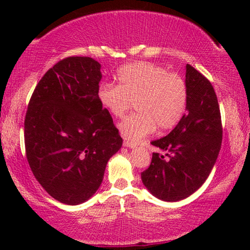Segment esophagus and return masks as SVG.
<instances>
[{
    "instance_id": "34e87169",
    "label": "esophagus",
    "mask_w": 250,
    "mask_h": 250,
    "mask_svg": "<svg viewBox=\"0 0 250 250\" xmlns=\"http://www.w3.org/2000/svg\"><path fill=\"white\" fill-rule=\"evenodd\" d=\"M123 146H127V148H131V149H133V148H135V145L133 142H129V141H127V140H124V142H123Z\"/></svg>"
}]
</instances>
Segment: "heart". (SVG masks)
I'll return each instance as SVG.
<instances>
[{
    "label": "heart",
    "instance_id": "heart-1",
    "mask_svg": "<svg viewBox=\"0 0 250 250\" xmlns=\"http://www.w3.org/2000/svg\"><path fill=\"white\" fill-rule=\"evenodd\" d=\"M118 86L102 84L100 104L115 118H123L135 104L134 115L118 125L119 133L133 143L142 141L158 127L173 128L187 110L188 87L180 75L150 62H135L118 71Z\"/></svg>",
    "mask_w": 250,
    "mask_h": 250
}]
</instances>
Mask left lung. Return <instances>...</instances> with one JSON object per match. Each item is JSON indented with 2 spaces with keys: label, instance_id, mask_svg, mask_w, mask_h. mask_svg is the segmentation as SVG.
<instances>
[{
  "label": "left lung",
  "instance_id": "1",
  "mask_svg": "<svg viewBox=\"0 0 250 250\" xmlns=\"http://www.w3.org/2000/svg\"><path fill=\"white\" fill-rule=\"evenodd\" d=\"M187 112L169 134L152 146L149 168L141 173L143 186L164 201H180L196 192L213 169L222 143V122L217 97L210 82L192 66H186Z\"/></svg>",
  "mask_w": 250,
  "mask_h": 250
}]
</instances>
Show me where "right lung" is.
<instances>
[{
    "mask_svg": "<svg viewBox=\"0 0 250 250\" xmlns=\"http://www.w3.org/2000/svg\"><path fill=\"white\" fill-rule=\"evenodd\" d=\"M101 64L69 57L45 73L30 98L25 146L30 169L54 199L80 205L100 188L123 139L98 98Z\"/></svg>",
    "mask_w": 250,
    "mask_h": 250,
    "instance_id": "1",
    "label": "right lung"
}]
</instances>
